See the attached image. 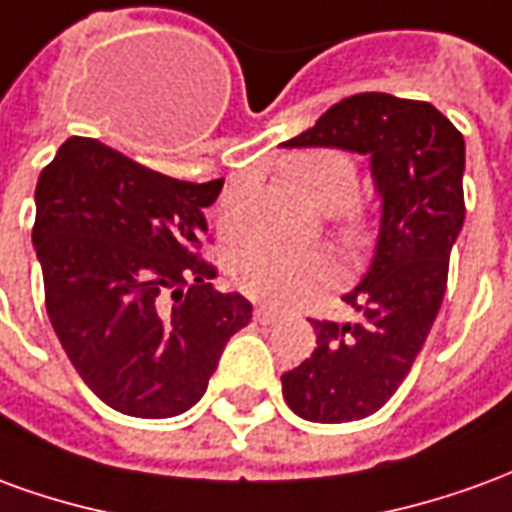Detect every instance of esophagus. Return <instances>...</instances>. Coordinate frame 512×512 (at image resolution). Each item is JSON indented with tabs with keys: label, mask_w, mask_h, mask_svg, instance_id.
<instances>
[{
	"label": "esophagus",
	"mask_w": 512,
	"mask_h": 512,
	"mask_svg": "<svg viewBox=\"0 0 512 512\" xmlns=\"http://www.w3.org/2000/svg\"><path fill=\"white\" fill-rule=\"evenodd\" d=\"M255 321L268 326V323H277L279 321V312L271 310V307H257L255 310Z\"/></svg>",
	"instance_id": "esophagus-1"
}]
</instances>
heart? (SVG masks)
<instances>
[{
    "mask_svg": "<svg viewBox=\"0 0 512 512\" xmlns=\"http://www.w3.org/2000/svg\"><path fill=\"white\" fill-rule=\"evenodd\" d=\"M282 180L312 208L334 213L348 208L359 189L354 158L343 150L315 147L290 153L279 164ZM340 233L348 246L365 244L367 224L356 211H345ZM340 268L321 249L285 252L277 246L246 244L230 255V279L244 296L266 304H293L337 282Z\"/></svg>",
    "mask_w": 512,
    "mask_h": 512,
    "instance_id": "1",
    "label": "heart"
}]
</instances>
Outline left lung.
Listing matches in <instances>:
<instances>
[{"instance_id": "left-lung-1", "label": "left lung", "mask_w": 512, "mask_h": 512, "mask_svg": "<svg viewBox=\"0 0 512 512\" xmlns=\"http://www.w3.org/2000/svg\"><path fill=\"white\" fill-rule=\"evenodd\" d=\"M285 147H340L370 156L381 227L365 279L351 293L354 323L312 321L318 348L282 376L293 414L354 422L376 414L428 340L463 227L466 145L425 101L359 93L334 104Z\"/></svg>"}]
</instances>
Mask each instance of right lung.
I'll use <instances>...</instances> for the list:
<instances>
[{"label":"right lung","mask_w":512,"mask_h":512,"mask_svg":"<svg viewBox=\"0 0 512 512\" xmlns=\"http://www.w3.org/2000/svg\"><path fill=\"white\" fill-rule=\"evenodd\" d=\"M224 180L186 183L71 136L40 172L32 244L46 310L76 373L142 419L189 411L252 304L219 293L202 260Z\"/></svg>","instance_id":"obj_1"}]
</instances>
